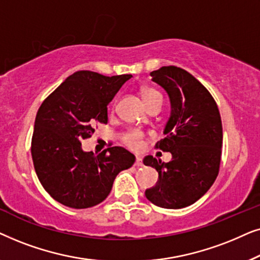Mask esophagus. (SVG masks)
<instances>
[{"label": "esophagus", "mask_w": 260, "mask_h": 260, "mask_svg": "<svg viewBox=\"0 0 260 260\" xmlns=\"http://www.w3.org/2000/svg\"><path fill=\"white\" fill-rule=\"evenodd\" d=\"M135 166H136V167L143 166V162H142V158L140 157V156H137V157H136V161H135Z\"/></svg>", "instance_id": "1"}]
</instances>
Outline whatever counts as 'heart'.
<instances>
[{
	"instance_id": "b5f03b06",
	"label": "heart",
	"mask_w": 260,
	"mask_h": 260,
	"mask_svg": "<svg viewBox=\"0 0 260 260\" xmlns=\"http://www.w3.org/2000/svg\"><path fill=\"white\" fill-rule=\"evenodd\" d=\"M142 97H143L145 105H148L149 103L155 101V99L162 98V95L159 92L154 90V88H144V90L142 91ZM143 138L144 135L143 133H141L140 130H131L124 136V142H125L127 147L133 149H138L142 147V144H143Z\"/></svg>"
}]
</instances>
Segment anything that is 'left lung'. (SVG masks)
Wrapping results in <instances>:
<instances>
[{"label": "left lung", "instance_id": "8db88e82", "mask_svg": "<svg viewBox=\"0 0 260 260\" xmlns=\"http://www.w3.org/2000/svg\"><path fill=\"white\" fill-rule=\"evenodd\" d=\"M152 81L168 94L170 116L156 148L172 154L162 162L148 155L143 159L158 173L145 197L162 208L193 205L207 193L218 176L222 148V124L218 105L207 88L190 73L163 66L150 73Z\"/></svg>", "mask_w": 260, "mask_h": 260}]
</instances>
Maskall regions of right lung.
<instances>
[{
	"label": "right lung",
	"instance_id": "add662e5",
	"mask_svg": "<svg viewBox=\"0 0 260 260\" xmlns=\"http://www.w3.org/2000/svg\"><path fill=\"white\" fill-rule=\"evenodd\" d=\"M131 74L105 77L78 71L48 95L37 113L31 157L42 187L67 207L81 209L104 201L116 176L135 156L122 147L101 154L84 151L95 123H108V105Z\"/></svg>",
	"mask_w": 260,
	"mask_h": 260
}]
</instances>
